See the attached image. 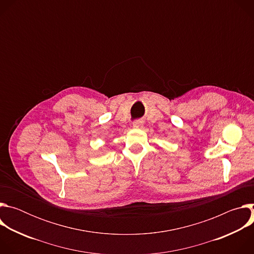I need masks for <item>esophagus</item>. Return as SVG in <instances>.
I'll use <instances>...</instances> for the list:
<instances>
[{"mask_svg": "<svg viewBox=\"0 0 254 254\" xmlns=\"http://www.w3.org/2000/svg\"><path fill=\"white\" fill-rule=\"evenodd\" d=\"M142 126H143V123H142L140 120L135 121V122H133V124H132V127H133L134 128H141Z\"/></svg>", "mask_w": 254, "mask_h": 254, "instance_id": "34e87169", "label": "esophagus"}]
</instances>
